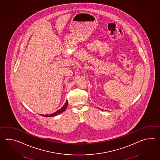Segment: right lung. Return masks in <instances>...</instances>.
<instances>
[{"label":"right lung","instance_id":"obj_1","mask_svg":"<svg viewBox=\"0 0 160 160\" xmlns=\"http://www.w3.org/2000/svg\"><path fill=\"white\" fill-rule=\"evenodd\" d=\"M68 101L67 100L66 101V103H65V104H64L63 106L61 108L60 110H58L56 112H54L53 114H50V115H41V114H40L41 116H43V117H55V116H57L58 115H59V114H61L62 112H63L64 111L66 110V108H67V107L68 106Z\"/></svg>","mask_w":160,"mask_h":160}]
</instances>
